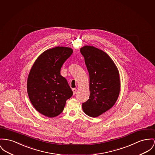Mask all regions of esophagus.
Here are the masks:
<instances>
[{
    "instance_id": "obj_1",
    "label": "esophagus",
    "mask_w": 155,
    "mask_h": 155,
    "mask_svg": "<svg viewBox=\"0 0 155 155\" xmlns=\"http://www.w3.org/2000/svg\"><path fill=\"white\" fill-rule=\"evenodd\" d=\"M76 91H77V89H75V88L73 89L72 91L73 93V94H76Z\"/></svg>"
}]
</instances>
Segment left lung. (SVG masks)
Listing matches in <instances>:
<instances>
[{
    "label": "left lung",
    "instance_id": "obj_1",
    "mask_svg": "<svg viewBox=\"0 0 155 155\" xmlns=\"http://www.w3.org/2000/svg\"><path fill=\"white\" fill-rule=\"evenodd\" d=\"M81 53L89 74V99L82 104L84 114L96 117L114 106L119 97V71L110 57L92 46H84Z\"/></svg>",
    "mask_w": 155,
    "mask_h": 155
}]
</instances>
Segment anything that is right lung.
Listing matches in <instances>:
<instances>
[{"mask_svg": "<svg viewBox=\"0 0 155 155\" xmlns=\"http://www.w3.org/2000/svg\"><path fill=\"white\" fill-rule=\"evenodd\" d=\"M71 48L58 46L43 52L31 67L27 91L32 105L43 115L61 114L73 94L67 80L61 74L63 64L72 54Z\"/></svg>", "mask_w": 155, "mask_h": 155, "instance_id": "obj_1", "label": "right lung"}]
</instances>
